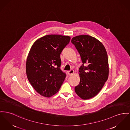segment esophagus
I'll return each mask as SVG.
<instances>
[{
  "instance_id": "1",
  "label": "esophagus",
  "mask_w": 130,
  "mask_h": 130,
  "mask_svg": "<svg viewBox=\"0 0 130 130\" xmlns=\"http://www.w3.org/2000/svg\"><path fill=\"white\" fill-rule=\"evenodd\" d=\"M74 71L73 69H71V70H70L69 71H68V74H69V75H72V74L74 73Z\"/></svg>"
}]
</instances>
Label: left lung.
<instances>
[{
    "label": "left lung",
    "mask_w": 130,
    "mask_h": 130,
    "mask_svg": "<svg viewBox=\"0 0 130 130\" xmlns=\"http://www.w3.org/2000/svg\"><path fill=\"white\" fill-rule=\"evenodd\" d=\"M79 53L82 65L79 69L80 81L75 87L77 95L83 100L96 95L108 77V60L103 44L88 35L74 37L71 40Z\"/></svg>",
    "instance_id": "1"
}]
</instances>
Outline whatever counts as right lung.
<instances>
[{
	"label": "right lung",
	"instance_id": "obj_1",
	"mask_svg": "<svg viewBox=\"0 0 130 130\" xmlns=\"http://www.w3.org/2000/svg\"><path fill=\"white\" fill-rule=\"evenodd\" d=\"M70 39L69 36L47 35L32 45L26 60V75L40 95L50 97L61 88L66 74L60 68V54Z\"/></svg>",
	"mask_w": 130,
	"mask_h": 130
}]
</instances>
